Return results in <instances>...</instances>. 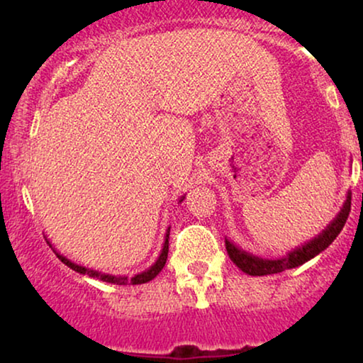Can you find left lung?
Here are the masks:
<instances>
[{
	"label": "left lung",
	"mask_w": 363,
	"mask_h": 363,
	"mask_svg": "<svg viewBox=\"0 0 363 363\" xmlns=\"http://www.w3.org/2000/svg\"><path fill=\"white\" fill-rule=\"evenodd\" d=\"M350 200L352 193L349 191L347 193V200L344 203V206L340 208L339 215L334 218V221H330V225L327 226L324 231L319 233V236H315L314 240L307 241L306 245L292 250L289 255L284 257H279V259H262V257H257L255 255H251V252H246L245 250H241V247L233 245L230 240H226L225 242L228 256H230V259L235 262L242 272H246V274L250 276L277 274V272L304 264V262L312 259V257L319 255V252L327 250V247L332 245V241L340 235L342 228H344L347 218H349Z\"/></svg>",
	"instance_id": "1"
}]
</instances>
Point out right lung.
Listing matches in <instances>:
<instances>
[{"label": "right lung", "instance_id": "obj_1", "mask_svg": "<svg viewBox=\"0 0 363 363\" xmlns=\"http://www.w3.org/2000/svg\"><path fill=\"white\" fill-rule=\"evenodd\" d=\"M182 196V200L183 201ZM168 236H170V228L167 230V235H165V242H163V250L160 252V256H158V259L155 261V264L148 267L147 271L140 272V274H135L132 277H127V276H112V274H106V272H99V271H94V269H87V267L84 266H79L76 264V262L69 261L66 256H62L61 252H57L56 250H52L54 252H56V256L61 259L64 264H66L67 267H71V269H74L76 272H81V274H87L89 277H96V279L99 281H104V282H111V284H117V286H125V284H145V282L152 281L153 277H157L158 272H160L163 269V266H165L167 262V257H168ZM49 242V241H48ZM52 247V246H51Z\"/></svg>", "mask_w": 363, "mask_h": 363}]
</instances>
